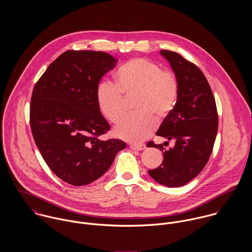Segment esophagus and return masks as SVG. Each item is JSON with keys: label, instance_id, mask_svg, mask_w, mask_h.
Masks as SVG:
<instances>
[{"label": "esophagus", "instance_id": "esophagus-1", "mask_svg": "<svg viewBox=\"0 0 252 252\" xmlns=\"http://www.w3.org/2000/svg\"><path fill=\"white\" fill-rule=\"evenodd\" d=\"M130 148L132 150H144L145 148V144H130Z\"/></svg>", "mask_w": 252, "mask_h": 252}]
</instances>
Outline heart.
I'll return each instance as SVG.
<instances>
[{"label":"heart","instance_id":"1","mask_svg":"<svg viewBox=\"0 0 252 252\" xmlns=\"http://www.w3.org/2000/svg\"><path fill=\"white\" fill-rule=\"evenodd\" d=\"M115 84L101 81L96 88V102L109 122L119 120L124 109V96L137 94L133 109L136 113L123 117L114 127L116 137L139 143L150 136L158 120L165 119L176 107L179 81L176 74L155 62L136 58L120 66L114 73Z\"/></svg>","mask_w":252,"mask_h":252}]
</instances>
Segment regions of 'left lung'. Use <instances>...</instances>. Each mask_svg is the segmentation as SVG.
I'll return each mask as SVG.
<instances>
[{
	"instance_id": "1",
	"label": "left lung",
	"mask_w": 252,
	"mask_h": 252,
	"mask_svg": "<svg viewBox=\"0 0 252 252\" xmlns=\"http://www.w3.org/2000/svg\"><path fill=\"white\" fill-rule=\"evenodd\" d=\"M161 55L178 78L179 96L156 135L176 143L170 149H165L163 144L148 143L162 150L164 157L162 164L148 174L162 185L180 187L195 179L208 163L216 142L218 115L211 86L202 71L177 52L161 50Z\"/></svg>"
}]
</instances>
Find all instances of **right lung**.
Segmentation results:
<instances>
[{
  "instance_id": "add662e5",
  "label": "right lung",
  "mask_w": 252,
  "mask_h": 252,
  "mask_svg": "<svg viewBox=\"0 0 252 252\" xmlns=\"http://www.w3.org/2000/svg\"><path fill=\"white\" fill-rule=\"evenodd\" d=\"M116 62L102 51L68 50L34 87L30 124L35 143L51 171L72 185L101 178L126 147L120 140L98 139L110 126L97 106L96 88Z\"/></svg>"
}]
</instances>
